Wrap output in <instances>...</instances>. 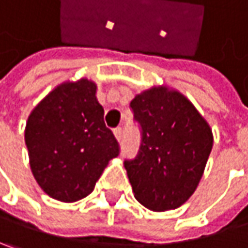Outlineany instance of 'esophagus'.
<instances>
[{
  "mask_svg": "<svg viewBox=\"0 0 248 248\" xmlns=\"http://www.w3.org/2000/svg\"><path fill=\"white\" fill-rule=\"evenodd\" d=\"M113 135H115V138H116V140H118V142H121V140H122V129H121V127L115 129V130H113Z\"/></svg>",
  "mask_w": 248,
  "mask_h": 248,
  "instance_id": "esophagus-1",
  "label": "esophagus"
}]
</instances>
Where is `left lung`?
<instances>
[{"instance_id":"obj_1","label":"left lung","mask_w":248,"mask_h":248,"mask_svg":"<svg viewBox=\"0 0 248 248\" xmlns=\"http://www.w3.org/2000/svg\"><path fill=\"white\" fill-rule=\"evenodd\" d=\"M130 108L142 127L138 157L124 162L135 199L153 212L174 210L203 177L213 147L212 127L182 92L168 85L142 91Z\"/></svg>"}]
</instances>
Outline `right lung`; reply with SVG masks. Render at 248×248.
<instances>
[{
	"mask_svg": "<svg viewBox=\"0 0 248 248\" xmlns=\"http://www.w3.org/2000/svg\"><path fill=\"white\" fill-rule=\"evenodd\" d=\"M96 83L65 80L28 116L25 145L36 183L49 197L74 203L91 194L119 145L103 122Z\"/></svg>",
	"mask_w": 248,
	"mask_h": 248,
	"instance_id": "add662e5",
	"label": "right lung"
}]
</instances>
